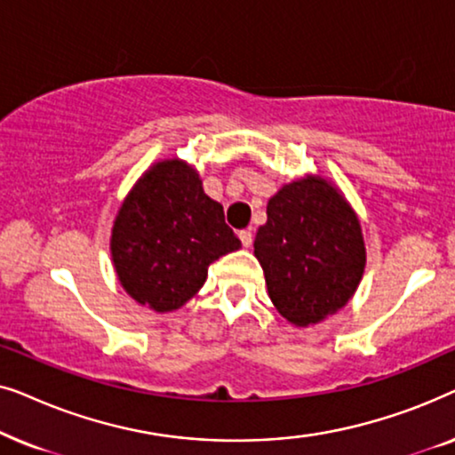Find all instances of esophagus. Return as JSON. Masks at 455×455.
<instances>
[{
	"mask_svg": "<svg viewBox=\"0 0 455 455\" xmlns=\"http://www.w3.org/2000/svg\"><path fill=\"white\" fill-rule=\"evenodd\" d=\"M240 240H242V246L251 248L252 246V229H242Z\"/></svg>",
	"mask_w": 455,
	"mask_h": 455,
	"instance_id": "obj_1",
	"label": "esophagus"
}]
</instances>
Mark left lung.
<instances>
[{
  "mask_svg": "<svg viewBox=\"0 0 455 455\" xmlns=\"http://www.w3.org/2000/svg\"><path fill=\"white\" fill-rule=\"evenodd\" d=\"M254 257L279 315L298 327L319 323L350 300L364 271L360 223L327 180L283 186L267 204Z\"/></svg>",
  "mask_w": 455,
  "mask_h": 455,
  "instance_id": "8db88e82",
  "label": "left lung"
}]
</instances>
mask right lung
Returning <instances> with one entry per match:
<instances>
[{
  "instance_id": "obj_1",
  "label": "right lung",
  "mask_w": 455,
  "mask_h": 455,
  "mask_svg": "<svg viewBox=\"0 0 455 455\" xmlns=\"http://www.w3.org/2000/svg\"><path fill=\"white\" fill-rule=\"evenodd\" d=\"M240 246L221 204L178 159L161 161L139 180L111 232L120 283L157 313L188 302L203 288L209 265Z\"/></svg>"
}]
</instances>
